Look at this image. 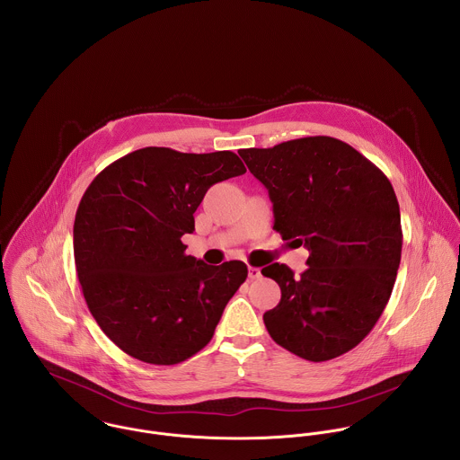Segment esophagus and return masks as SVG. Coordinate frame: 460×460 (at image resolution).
<instances>
[{
  "label": "esophagus",
  "instance_id": "34e87169",
  "mask_svg": "<svg viewBox=\"0 0 460 460\" xmlns=\"http://www.w3.org/2000/svg\"><path fill=\"white\" fill-rule=\"evenodd\" d=\"M248 276H250V279H259L262 274H261L259 267H248Z\"/></svg>",
  "mask_w": 460,
  "mask_h": 460
}]
</instances>
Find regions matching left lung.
I'll return each mask as SVG.
<instances>
[{
	"mask_svg": "<svg viewBox=\"0 0 460 460\" xmlns=\"http://www.w3.org/2000/svg\"><path fill=\"white\" fill-rule=\"evenodd\" d=\"M239 155L269 191L274 230L305 244L308 269L262 274L281 288L263 314L270 338L308 361L354 349L383 315L402 255L400 208L388 177L350 145L308 136Z\"/></svg>",
	"mask_w": 460,
	"mask_h": 460,
	"instance_id": "1",
	"label": "left lung"
}]
</instances>
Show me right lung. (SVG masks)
<instances>
[{
  "instance_id": "right-lung-1",
  "label": "right lung",
  "mask_w": 460,
  "mask_h": 460,
  "mask_svg": "<svg viewBox=\"0 0 460 460\" xmlns=\"http://www.w3.org/2000/svg\"><path fill=\"white\" fill-rule=\"evenodd\" d=\"M246 173L230 150L184 154L146 146L106 166L74 219V261L90 314L132 358L177 365L212 338L248 278L241 261L207 265L181 237L216 182Z\"/></svg>"
}]
</instances>
